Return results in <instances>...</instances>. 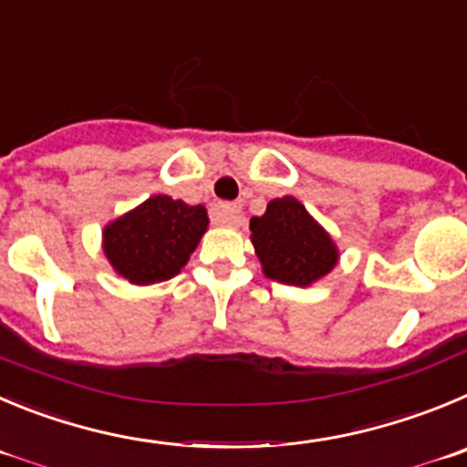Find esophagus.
I'll use <instances>...</instances> for the list:
<instances>
[{
  "label": "esophagus",
  "instance_id": "1",
  "mask_svg": "<svg viewBox=\"0 0 467 467\" xmlns=\"http://www.w3.org/2000/svg\"><path fill=\"white\" fill-rule=\"evenodd\" d=\"M212 221L219 225H239L242 223V207L230 202H213Z\"/></svg>",
  "mask_w": 467,
  "mask_h": 467
}]
</instances>
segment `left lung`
<instances>
[{"label":"left lung","instance_id":"obj_1","mask_svg":"<svg viewBox=\"0 0 467 467\" xmlns=\"http://www.w3.org/2000/svg\"><path fill=\"white\" fill-rule=\"evenodd\" d=\"M251 244L272 281L308 287L338 265V246L295 195L274 198L251 219Z\"/></svg>","mask_w":467,"mask_h":467}]
</instances>
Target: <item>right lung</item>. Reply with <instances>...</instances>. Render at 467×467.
Masks as SVG:
<instances>
[{
  "label": "right lung",
  "mask_w": 467,
  "mask_h": 467,
  "mask_svg": "<svg viewBox=\"0 0 467 467\" xmlns=\"http://www.w3.org/2000/svg\"><path fill=\"white\" fill-rule=\"evenodd\" d=\"M202 204L159 193L112 219L103 228V254L117 276L151 285L177 276L207 233Z\"/></svg>",
  "instance_id": "add662e5"
}]
</instances>
